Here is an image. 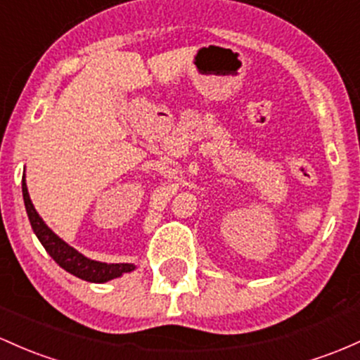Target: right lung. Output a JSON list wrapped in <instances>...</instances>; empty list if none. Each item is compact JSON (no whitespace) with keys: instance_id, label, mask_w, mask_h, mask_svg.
I'll use <instances>...</instances> for the list:
<instances>
[{"instance_id":"right-lung-1","label":"right lung","mask_w":360,"mask_h":360,"mask_svg":"<svg viewBox=\"0 0 360 360\" xmlns=\"http://www.w3.org/2000/svg\"><path fill=\"white\" fill-rule=\"evenodd\" d=\"M22 193H23V201H25V210L29 215L30 225H32L35 236L41 240L42 246L46 248V251L49 252L51 258L56 262L59 266L65 268L66 271H70L71 275L78 276V278L86 280V282H96V283H104L108 280L121 276L122 274H128V271L135 270V264L129 263H101L89 259L86 256L78 252L75 248L68 246L63 239H59L53 231L44 224V220L39 217V213L35 212L32 201H30L29 191H27L25 177L22 181Z\"/></svg>"}]
</instances>
